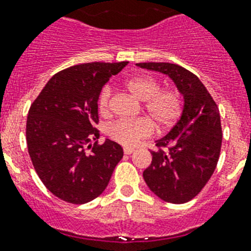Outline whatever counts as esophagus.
Listing matches in <instances>:
<instances>
[{"instance_id": "esophagus-1", "label": "esophagus", "mask_w": 251, "mask_h": 251, "mask_svg": "<svg viewBox=\"0 0 251 251\" xmlns=\"http://www.w3.org/2000/svg\"><path fill=\"white\" fill-rule=\"evenodd\" d=\"M133 151H134L133 148H124V154L126 155H130Z\"/></svg>"}]
</instances>
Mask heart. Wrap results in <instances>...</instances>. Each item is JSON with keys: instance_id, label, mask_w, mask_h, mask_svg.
<instances>
[{"instance_id": "heart-1", "label": "heart", "mask_w": 251, "mask_h": 251, "mask_svg": "<svg viewBox=\"0 0 251 251\" xmlns=\"http://www.w3.org/2000/svg\"><path fill=\"white\" fill-rule=\"evenodd\" d=\"M126 87L138 100L146 101L145 110L159 128L171 127L179 118L183 107L181 93L176 90H160L158 79L150 75H138L126 82ZM111 88L105 86L101 90L97 100L99 113L102 117H109ZM154 130L149 119H121L111 123L106 129L107 136L123 146H133L141 138L149 137Z\"/></svg>"}]
</instances>
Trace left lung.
Returning a JSON list of instances; mask_svg holds the SVG:
<instances>
[{
	"label": "left lung",
	"mask_w": 251,
	"mask_h": 251,
	"mask_svg": "<svg viewBox=\"0 0 251 251\" xmlns=\"http://www.w3.org/2000/svg\"><path fill=\"white\" fill-rule=\"evenodd\" d=\"M136 65L169 76L183 97L179 121L156 141L160 149L151 151L152 161L144 171L146 185L159 199L183 204L201 191L218 163L222 146L218 107L201 80L185 68L169 63Z\"/></svg>",
	"instance_id": "8db88e82"
}]
</instances>
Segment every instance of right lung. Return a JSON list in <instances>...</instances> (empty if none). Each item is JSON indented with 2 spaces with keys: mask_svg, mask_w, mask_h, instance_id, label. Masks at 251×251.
<instances>
[{
  "mask_svg": "<svg viewBox=\"0 0 251 251\" xmlns=\"http://www.w3.org/2000/svg\"><path fill=\"white\" fill-rule=\"evenodd\" d=\"M127 64L88 63L61 70L29 109V156L43 185L64 201L86 204L100 196L123 158L117 142L106 138L92 145L91 140L99 138V95Z\"/></svg>",
  "mask_w": 251,
  "mask_h": 251,
  "instance_id": "obj_1",
  "label": "right lung"
}]
</instances>
